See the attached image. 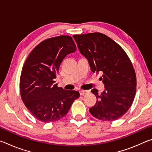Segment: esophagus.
<instances>
[{"label": "esophagus", "mask_w": 152, "mask_h": 152, "mask_svg": "<svg viewBox=\"0 0 152 152\" xmlns=\"http://www.w3.org/2000/svg\"><path fill=\"white\" fill-rule=\"evenodd\" d=\"M88 93H89L88 91H85V90H81V91H80V95H85Z\"/></svg>", "instance_id": "1"}]
</instances>
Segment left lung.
Wrapping results in <instances>:
<instances>
[{"label": "left lung", "mask_w": 152, "mask_h": 152, "mask_svg": "<svg viewBox=\"0 0 152 152\" xmlns=\"http://www.w3.org/2000/svg\"><path fill=\"white\" fill-rule=\"evenodd\" d=\"M73 37L92 72L102 73L101 78L105 90L101 93L92 90L97 101L90 113L102 121L119 119L129 109L136 93V75L130 59L118 43L102 33L74 35Z\"/></svg>", "instance_id": "obj_1"}]
</instances>
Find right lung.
<instances>
[{"instance_id":"obj_1","label":"right lung","mask_w":152,"mask_h":152,"mask_svg":"<svg viewBox=\"0 0 152 152\" xmlns=\"http://www.w3.org/2000/svg\"><path fill=\"white\" fill-rule=\"evenodd\" d=\"M76 50L70 36H58L39 43L25 61L20 78V96L40 121L51 123L63 118L80 96L78 91H66L54 84L61 61Z\"/></svg>"}]
</instances>
